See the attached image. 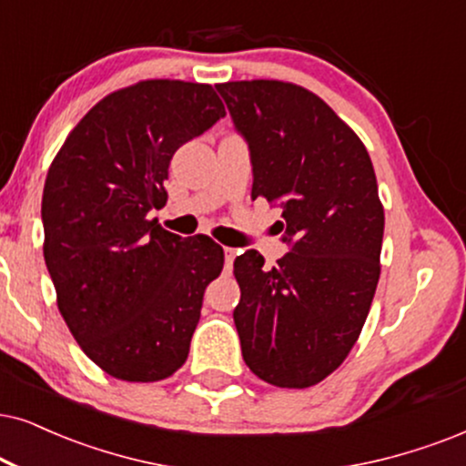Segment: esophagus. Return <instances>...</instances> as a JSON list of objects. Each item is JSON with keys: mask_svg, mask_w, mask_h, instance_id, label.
I'll use <instances>...</instances> for the list:
<instances>
[{"mask_svg": "<svg viewBox=\"0 0 466 466\" xmlns=\"http://www.w3.org/2000/svg\"><path fill=\"white\" fill-rule=\"evenodd\" d=\"M223 258H226L228 267H232L234 258H237V249H232V247H223Z\"/></svg>", "mask_w": 466, "mask_h": 466, "instance_id": "esophagus-1", "label": "esophagus"}]
</instances>
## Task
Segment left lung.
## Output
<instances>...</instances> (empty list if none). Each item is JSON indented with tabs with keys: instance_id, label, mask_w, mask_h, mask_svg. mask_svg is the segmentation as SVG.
<instances>
[{
	"instance_id": "8db88e82",
	"label": "left lung",
	"mask_w": 466,
	"mask_h": 466,
	"mask_svg": "<svg viewBox=\"0 0 466 466\" xmlns=\"http://www.w3.org/2000/svg\"><path fill=\"white\" fill-rule=\"evenodd\" d=\"M215 87L249 148L251 196L284 210L290 247L270 270L253 249L234 260L243 359L270 385L303 390L339 368L379 284L385 213L372 161L305 87L267 79Z\"/></svg>"
}]
</instances>
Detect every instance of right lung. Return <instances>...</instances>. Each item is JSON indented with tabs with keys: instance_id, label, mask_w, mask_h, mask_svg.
Wrapping results in <instances>:
<instances>
[{
	"instance_id": "1",
	"label": "right lung",
	"mask_w": 466,
	"mask_h": 466,
	"mask_svg": "<svg viewBox=\"0 0 466 466\" xmlns=\"http://www.w3.org/2000/svg\"><path fill=\"white\" fill-rule=\"evenodd\" d=\"M223 116L210 86L139 81L94 105L46 174L45 262L57 308L81 350L116 379L163 380L189 355L223 249L146 217L167 199L174 152Z\"/></svg>"
}]
</instances>
